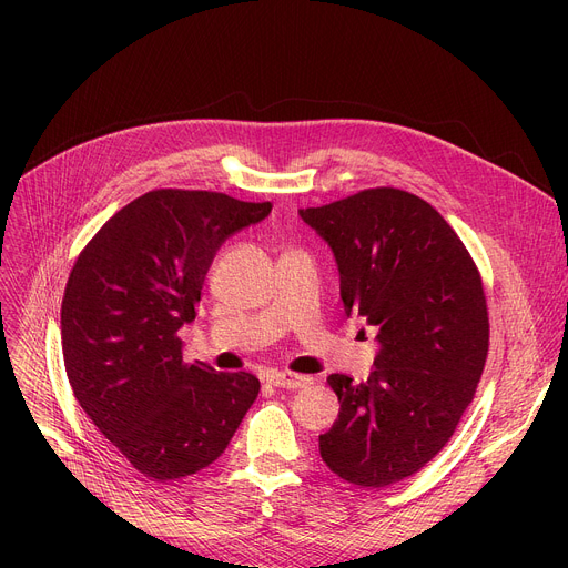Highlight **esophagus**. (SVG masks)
<instances>
[{"instance_id":"34e87169","label":"esophagus","mask_w":568,"mask_h":568,"mask_svg":"<svg viewBox=\"0 0 568 568\" xmlns=\"http://www.w3.org/2000/svg\"><path fill=\"white\" fill-rule=\"evenodd\" d=\"M266 382L274 384V386H281V389H304V386H308L313 382V377L308 375H296V373H268L266 375Z\"/></svg>"}]
</instances>
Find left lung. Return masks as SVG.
<instances>
[{"mask_svg":"<svg viewBox=\"0 0 568 568\" xmlns=\"http://www.w3.org/2000/svg\"><path fill=\"white\" fill-rule=\"evenodd\" d=\"M329 244L347 317L377 329L366 382L329 375L341 412L320 456L341 479L384 488L419 471L454 435L488 356L479 268L426 200L368 189L300 209Z\"/></svg>","mask_w":568,"mask_h":568,"instance_id":"left-lung-1","label":"left lung"}]
</instances>
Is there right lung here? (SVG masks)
Returning <instances> with one entry per match:
<instances>
[{
  "label": "right lung",
  "mask_w": 568,
  "mask_h": 568,
  "mask_svg": "<svg viewBox=\"0 0 568 568\" xmlns=\"http://www.w3.org/2000/svg\"><path fill=\"white\" fill-rule=\"evenodd\" d=\"M272 202L159 189L126 204L78 255L62 302V349L73 396L149 479L212 465L260 394L251 373L184 362L176 336L195 320L204 276L234 232Z\"/></svg>",
  "instance_id": "obj_1"
}]
</instances>
